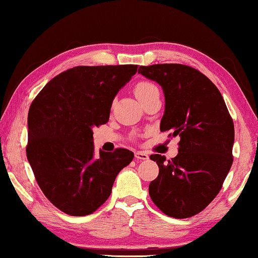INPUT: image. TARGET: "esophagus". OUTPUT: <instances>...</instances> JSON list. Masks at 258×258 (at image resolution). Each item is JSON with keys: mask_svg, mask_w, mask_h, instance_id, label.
I'll use <instances>...</instances> for the list:
<instances>
[{"mask_svg": "<svg viewBox=\"0 0 258 258\" xmlns=\"http://www.w3.org/2000/svg\"><path fill=\"white\" fill-rule=\"evenodd\" d=\"M134 155H136L137 160H147L148 159V154L145 153V152L138 151V152L134 153Z\"/></svg>", "mask_w": 258, "mask_h": 258, "instance_id": "esophagus-1", "label": "esophagus"}]
</instances>
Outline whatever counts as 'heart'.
Listing matches in <instances>:
<instances>
[{
	"label": "heart",
	"instance_id": "b5f03b06",
	"mask_svg": "<svg viewBox=\"0 0 258 258\" xmlns=\"http://www.w3.org/2000/svg\"><path fill=\"white\" fill-rule=\"evenodd\" d=\"M134 92H136V96L139 101H144L145 98L149 97V96L155 94V92H159V89L155 84L151 82H140L138 83L136 88H134Z\"/></svg>",
	"mask_w": 258,
	"mask_h": 258
}]
</instances>
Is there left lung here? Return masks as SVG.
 <instances>
[{"label":"left lung","instance_id":"1","mask_svg":"<svg viewBox=\"0 0 258 258\" xmlns=\"http://www.w3.org/2000/svg\"><path fill=\"white\" fill-rule=\"evenodd\" d=\"M138 73L163 90L160 130L180 138L174 159L151 155L160 170L149 196L169 217H192L215 198L232 167L233 120L220 91L197 69L160 63L140 66Z\"/></svg>","mask_w":258,"mask_h":258}]
</instances>
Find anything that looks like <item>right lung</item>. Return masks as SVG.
Here are the masks:
<instances>
[{
  "mask_svg": "<svg viewBox=\"0 0 258 258\" xmlns=\"http://www.w3.org/2000/svg\"><path fill=\"white\" fill-rule=\"evenodd\" d=\"M137 64L79 66L44 87L30 106L26 156L38 185L53 205L75 217L95 212L110 197L117 175L134 154L99 149L96 126L109 121L116 95Z\"/></svg>",
  "mask_w": 258,
  "mask_h": 258,
  "instance_id": "add662e5",
  "label": "right lung"
}]
</instances>
